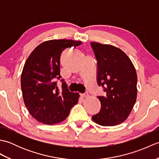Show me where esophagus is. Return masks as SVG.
<instances>
[{
	"instance_id": "esophagus-1",
	"label": "esophagus",
	"mask_w": 159,
	"mask_h": 159,
	"mask_svg": "<svg viewBox=\"0 0 159 159\" xmlns=\"http://www.w3.org/2000/svg\"><path fill=\"white\" fill-rule=\"evenodd\" d=\"M81 96H82V97H88V96H89V94L87 93H82V94H81Z\"/></svg>"
}]
</instances>
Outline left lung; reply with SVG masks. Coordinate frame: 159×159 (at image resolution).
I'll return each mask as SVG.
<instances>
[{"label":"left lung","instance_id":"left-lung-1","mask_svg":"<svg viewBox=\"0 0 159 159\" xmlns=\"http://www.w3.org/2000/svg\"><path fill=\"white\" fill-rule=\"evenodd\" d=\"M98 61L97 83L105 87L104 96H98L100 111L94 115V122L113 126L126 120L135 104L137 75L126 54L110 44L91 42Z\"/></svg>","mask_w":159,"mask_h":159}]
</instances>
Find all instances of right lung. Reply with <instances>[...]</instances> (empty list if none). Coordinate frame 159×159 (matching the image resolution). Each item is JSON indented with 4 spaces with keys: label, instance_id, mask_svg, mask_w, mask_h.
I'll list each match as a JSON object with an SVG mask.
<instances>
[{
    "label": "right lung",
    "instance_id": "add662e5",
    "mask_svg": "<svg viewBox=\"0 0 159 159\" xmlns=\"http://www.w3.org/2000/svg\"><path fill=\"white\" fill-rule=\"evenodd\" d=\"M82 42L71 39H51L40 43L26 59L21 74L24 102L39 122L53 125L66 119L79 102V93L70 92L61 79L62 92L57 86L60 75V57L66 48Z\"/></svg>",
    "mask_w": 159,
    "mask_h": 159
}]
</instances>
